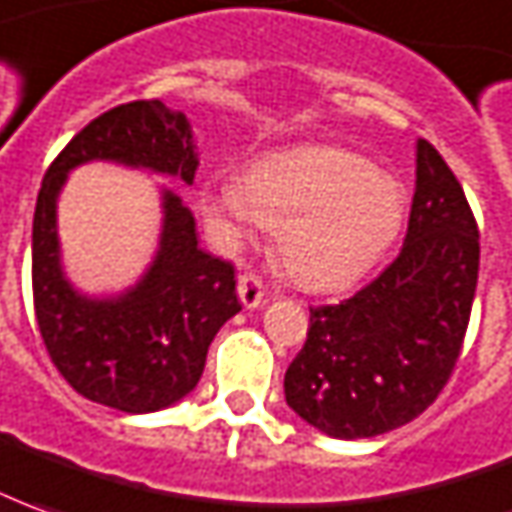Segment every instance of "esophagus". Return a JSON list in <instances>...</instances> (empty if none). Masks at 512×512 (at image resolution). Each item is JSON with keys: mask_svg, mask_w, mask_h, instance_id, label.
I'll use <instances>...</instances> for the list:
<instances>
[{"mask_svg": "<svg viewBox=\"0 0 512 512\" xmlns=\"http://www.w3.org/2000/svg\"><path fill=\"white\" fill-rule=\"evenodd\" d=\"M238 297H241L243 308H260L266 302V288L255 274H241L238 280Z\"/></svg>", "mask_w": 512, "mask_h": 512, "instance_id": "obj_1", "label": "esophagus"}]
</instances>
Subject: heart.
Segmentation results:
<instances>
[{"label":"heart","mask_w":512,"mask_h":512,"mask_svg":"<svg viewBox=\"0 0 512 512\" xmlns=\"http://www.w3.org/2000/svg\"><path fill=\"white\" fill-rule=\"evenodd\" d=\"M201 212L227 246L260 227L288 277L308 291H339L361 280L401 235L406 190L364 156L336 145H294L255 159L246 176L201 184Z\"/></svg>","instance_id":"obj_1"}]
</instances>
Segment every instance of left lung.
I'll use <instances>...</instances> for the list:
<instances>
[{
  "label": "left lung",
  "instance_id": "8db88e82",
  "mask_svg": "<svg viewBox=\"0 0 512 512\" xmlns=\"http://www.w3.org/2000/svg\"><path fill=\"white\" fill-rule=\"evenodd\" d=\"M401 255L339 305L311 308L285 403L316 431L378 437L429 409L460 358L479 277V229L446 159L417 139Z\"/></svg>",
  "mask_w": 512,
  "mask_h": 512
}]
</instances>
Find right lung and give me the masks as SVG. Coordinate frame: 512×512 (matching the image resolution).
<instances>
[{"label": "right lung", "mask_w": 512, "mask_h": 512, "mask_svg": "<svg viewBox=\"0 0 512 512\" xmlns=\"http://www.w3.org/2000/svg\"><path fill=\"white\" fill-rule=\"evenodd\" d=\"M86 162L193 184V125L162 100L100 114L50 165L33 215V300L52 364L89 401L128 415L159 412L196 389L215 333L241 311L235 269L198 246L193 212L165 187L159 246L145 274L111 297L78 291L61 263L58 196Z\"/></svg>", "instance_id": "obj_1"}]
</instances>
